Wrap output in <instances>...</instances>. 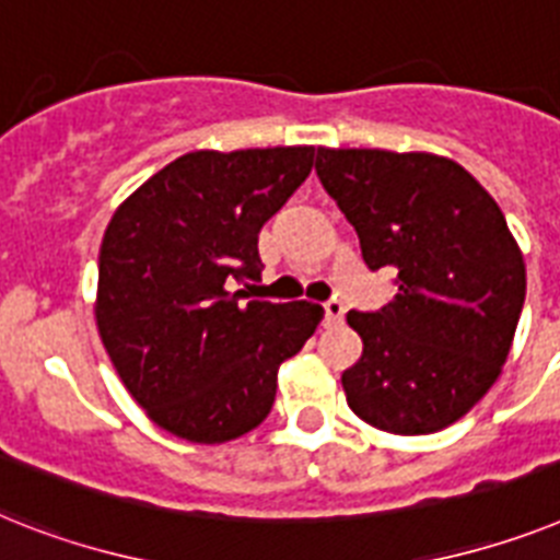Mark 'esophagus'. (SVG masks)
<instances>
[{
  "label": "esophagus",
  "instance_id": "1",
  "mask_svg": "<svg viewBox=\"0 0 560 560\" xmlns=\"http://www.w3.org/2000/svg\"><path fill=\"white\" fill-rule=\"evenodd\" d=\"M323 312H326V323H329V326H337V323H343L346 306L340 300H329V303L323 306Z\"/></svg>",
  "mask_w": 560,
  "mask_h": 560
}]
</instances>
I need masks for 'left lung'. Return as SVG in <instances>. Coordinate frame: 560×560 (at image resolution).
Wrapping results in <instances>:
<instances>
[{"label": "left lung", "mask_w": 560, "mask_h": 560, "mask_svg": "<svg viewBox=\"0 0 560 560\" xmlns=\"http://www.w3.org/2000/svg\"><path fill=\"white\" fill-rule=\"evenodd\" d=\"M317 177L354 225L369 269L397 294L349 312L363 340L340 374L346 404L389 435H432L487 395L510 358L526 266L498 202L455 160L429 151L317 148Z\"/></svg>", "instance_id": "left-lung-1"}]
</instances>
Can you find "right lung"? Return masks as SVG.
I'll use <instances>...</instances> for the list:
<instances>
[{"mask_svg": "<svg viewBox=\"0 0 560 560\" xmlns=\"http://www.w3.org/2000/svg\"><path fill=\"white\" fill-rule=\"evenodd\" d=\"M312 145L191 151L148 177L100 246L96 329L156 427L229 443L269 418L277 372L323 317L308 300H240L257 237L312 174Z\"/></svg>", "mask_w": 560, "mask_h": 560, "instance_id": "1", "label": "right lung"}]
</instances>
